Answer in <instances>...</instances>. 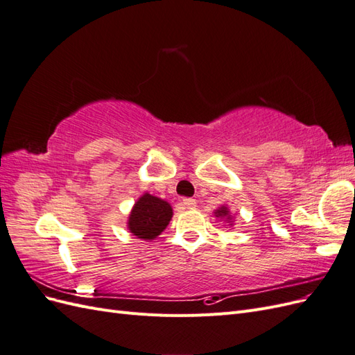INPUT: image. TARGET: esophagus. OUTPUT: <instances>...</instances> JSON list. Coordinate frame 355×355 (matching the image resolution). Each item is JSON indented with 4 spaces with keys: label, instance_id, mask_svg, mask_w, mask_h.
I'll return each instance as SVG.
<instances>
[{
    "label": "esophagus",
    "instance_id": "obj_1",
    "mask_svg": "<svg viewBox=\"0 0 355 355\" xmlns=\"http://www.w3.org/2000/svg\"><path fill=\"white\" fill-rule=\"evenodd\" d=\"M182 206H184L185 209H196L197 201L192 200V198H184V200H182Z\"/></svg>",
    "mask_w": 355,
    "mask_h": 355
}]
</instances>
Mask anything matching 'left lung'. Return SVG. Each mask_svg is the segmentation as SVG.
Listing matches in <instances>:
<instances>
[{
	"mask_svg": "<svg viewBox=\"0 0 355 355\" xmlns=\"http://www.w3.org/2000/svg\"><path fill=\"white\" fill-rule=\"evenodd\" d=\"M213 213H214V218L223 220V223H227L228 227H232V225H234V216H232L230 209L227 206H220Z\"/></svg>",
	"mask_w": 355,
	"mask_h": 355,
	"instance_id": "8db88e82",
	"label": "left lung"
}]
</instances>
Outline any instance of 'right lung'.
<instances>
[{"label": "right lung", "mask_w": 355, "mask_h": 355, "mask_svg": "<svg viewBox=\"0 0 355 355\" xmlns=\"http://www.w3.org/2000/svg\"><path fill=\"white\" fill-rule=\"evenodd\" d=\"M173 216L170 204L149 192H145L135 202L128 214L127 228L136 239L151 241L166 230Z\"/></svg>", "instance_id": "1"}]
</instances>
